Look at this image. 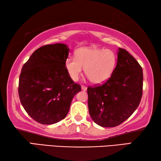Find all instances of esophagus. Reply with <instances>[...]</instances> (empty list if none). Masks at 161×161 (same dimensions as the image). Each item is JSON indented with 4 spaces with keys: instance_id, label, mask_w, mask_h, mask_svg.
<instances>
[{
    "instance_id": "1",
    "label": "esophagus",
    "mask_w": 161,
    "mask_h": 161,
    "mask_svg": "<svg viewBox=\"0 0 161 161\" xmlns=\"http://www.w3.org/2000/svg\"><path fill=\"white\" fill-rule=\"evenodd\" d=\"M81 90H82V91H86L87 90V87L86 86H81Z\"/></svg>"
}]
</instances>
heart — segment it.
Here are the masks:
<instances>
[{
    "label": "heart",
    "mask_w": 161,
    "mask_h": 161,
    "mask_svg": "<svg viewBox=\"0 0 161 161\" xmlns=\"http://www.w3.org/2000/svg\"><path fill=\"white\" fill-rule=\"evenodd\" d=\"M116 60V55L111 50L86 47L76 51L75 58H68L65 66L73 81L78 80L84 68L85 74L92 83L102 84L111 76Z\"/></svg>",
    "instance_id": "b5f03b06"
}]
</instances>
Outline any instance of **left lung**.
<instances>
[{"instance_id":"obj_1","label":"left lung","mask_w":161,"mask_h":161,"mask_svg":"<svg viewBox=\"0 0 161 161\" xmlns=\"http://www.w3.org/2000/svg\"><path fill=\"white\" fill-rule=\"evenodd\" d=\"M110 78L102 86L88 87V110L101 127H115L124 122L140 104L143 93V70L138 61L122 48Z\"/></svg>"}]
</instances>
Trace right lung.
<instances>
[{
	"label": "right lung",
	"instance_id": "1",
	"mask_svg": "<svg viewBox=\"0 0 161 161\" xmlns=\"http://www.w3.org/2000/svg\"><path fill=\"white\" fill-rule=\"evenodd\" d=\"M69 51L65 44L46 45L33 52L21 70L20 103L28 114L41 124L64 119L73 97L81 91L65 69Z\"/></svg>",
	"mask_w": 161,
	"mask_h": 161
}]
</instances>
